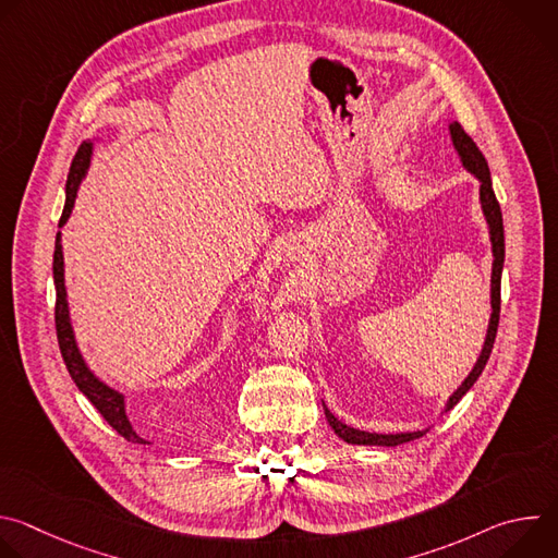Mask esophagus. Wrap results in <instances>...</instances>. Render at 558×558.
I'll return each mask as SVG.
<instances>
[{"label":"esophagus","instance_id":"34e87169","mask_svg":"<svg viewBox=\"0 0 558 558\" xmlns=\"http://www.w3.org/2000/svg\"><path fill=\"white\" fill-rule=\"evenodd\" d=\"M300 254H304L302 243H298V241H295V243H291V245L287 247V258H291V260H293V258H298Z\"/></svg>","mask_w":558,"mask_h":558}]
</instances>
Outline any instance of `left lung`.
<instances>
[{
  "label": "left lung",
  "mask_w": 558,
  "mask_h": 558,
  "mask_svg": "<svg viewBox=\"0 0 558 558\" xmlns=\"http://www.w3.org/2000/svg\"><path fill=\"white\" fill-rule=\"evenodd\" d=\"M450 130V141L454 145V151L459 154V161L463 166V170H468L476 181H480V203H482V211L486 216L488 222V233H490V245H493V276H490V323H488V333L482 347L480 357H476V364L472 366V371L468 373V377L461 381V386L448 397L446 402V411H450L461 397L472 388V384L480 379L482 371L486 368V362L493 353L495 347V338H497V327H499V311H501V271H504V258H506V243H504V216H501V207L497 203L495 190H493V179H490V168L486 156L482 154V149L476 147V143L463 132V128L452 121L448 125ZM325 415L329 426L333 428V433L344 439L347 444H357V446H400L413 439H420L426 435V430H413V433H392V435H381V433H366V430H357L347 426L344 422H340L325 404Z\"/></svg>",
  "instance_id": "8db88e82"
}]
</instances>
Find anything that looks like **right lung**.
Segmentation results:
<instances>
[{
	"label": "right lung",
	"mask_w": 558,
	"mask_h": 558,
	"mask_svg": "<svg viewBox=\"0 0 558 558\" xmlns=\"http://www.w3.org/2000/svg\"><path fill=\"white\" fill-rule=\"evenodd\" d=\"M93 151H95V141L88 138L82 145H78L72 166L68 172L65 181V207L59 220V229L68 222L70 211L74 207V198L78 192V185L86 179L90 163H93ZM52 274H54V289H57V304H54V325H57V340L59 349L65 362V368L74 384L78 386L93 407L104 415V420L128 441L132 444H147L132 426L128 411H125V395L108 386L104 379H99L90 366L86 364L82 351H78L74 329L70 323V308H68V293H65V278H63V247H61V231H57V241H54V258H52Z\"/></svg>",
	"instance_id": "right-lung-1"
}]
</instances>
